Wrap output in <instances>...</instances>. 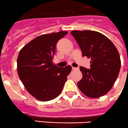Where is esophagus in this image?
<instances>
[{
	"instance_id": "1",
	"label": "esophagus",
	"mask_w": 128,
	"mask_h": 128,
	"mask_svg": "<svg viewBox=\"0 0 128 128\" xmlns=\"http://www.w3.org/2000/svg\"><path fill=\"white\" fill-rule=\"evenodd\" d=\"M77 68H74V67H72V70H77Z\"/></svg>"
}]
</instances>
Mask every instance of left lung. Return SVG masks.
<instances>
[{"instance_id":"left-lung-1","label":"left lung","mask_w":128,"mask_h":128,"mask_svg":"<svg viewBox=\"0 0 128 128\" xmlns=\"http://www.w3.org/2000/svg\"><path fill=\"white\" fill-rule=\"evenodd\" d=\"M82 56L91 59L90 69L80 67L82 78L77 82L80 90L90 98L106 94L115 82L121 61L118 51L105 35L92 30H73Z\"/></svg>"}]
</instances>
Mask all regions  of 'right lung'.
Returning <instances> with one entry per match:
<instances>
[{"instance_id": "add662e5", "label": "right lung", "mask_w": 128, "mask_h": 128, "mask_svg": "<svg viewBox=\"0 0 128 128\" xmlns=\"http://www.w3.org/2000/svg\"><path fill=\"white\" fill-rule=\"evenodd\" d=\"M67 34L60 31L42 34L19 51L18 76L26 90L38 100L47 102L58 96L72 70L70 66L59 68L52 63L56 45Z\"/></svg>"}]
</instances>
